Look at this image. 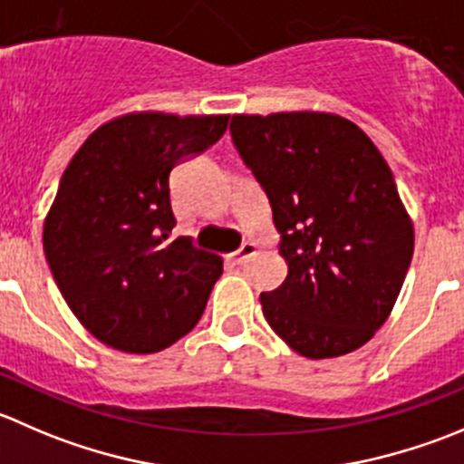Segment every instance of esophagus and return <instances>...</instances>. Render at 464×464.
<instances>
[{"instance_id": "34e87169", "label": "esophagus", "mask_w": 464, "mask_h": 464, "mask_svg": "<svg viewBox=\"0 0 464 464\" xmlns=\"http://www.w3.org/2000/svg\"><path fill=\"white\" fill-rule=\"evenodd\" d=\"M256 254H258V246H256L254 242H245L240 249L233 251V254L228 256V260H231L233 265H240V263H245L246 258H251V256H256Z\"/></svg>"}]
</instances>
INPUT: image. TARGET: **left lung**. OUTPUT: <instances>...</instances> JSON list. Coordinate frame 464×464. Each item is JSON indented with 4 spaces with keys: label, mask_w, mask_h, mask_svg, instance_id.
Listing matches in <instances>:
<instances>
[{
    "label": "left lung",
    "mask_w": 464,
    "mask_h": 464,
    "mask_svg": "<svg viewBox=\"0 0 464 464\" xmlns=\"http://www.w3.org/2000/svg\"><path fill=\"white\" fill-rule=\"evenodd\" d=\"M231 133L267 192L287 265L260 295L265 319L310 361L356 352L392 313L415 249L392 169L335 112H240Z\"/></svg>",
    "instance_id": "left-lung-1"
}]
</instances>
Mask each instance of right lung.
<instances>
[{"mask_svg":"<svg viewBox=\"0 0 464 464\" xmlns=\"http://www.w3.org/2000/svg\"><path fill=\"white\" fill-rule=\"evenodd\" d=\"M228 115L136 111L72 156L43 227L63 299L102 344L159 353L195 328L222 258L172 237L169 172L222 138Z\"/></svg>","mask_w":464,"mask_h":464,"instance_id":"add662e5","label":"right lung"}]
</instances>
